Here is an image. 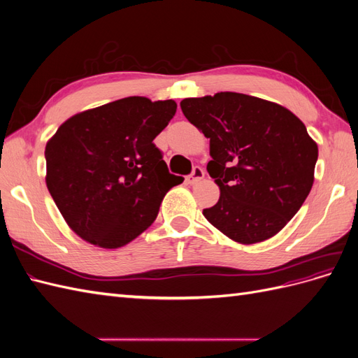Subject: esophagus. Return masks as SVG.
<instances>
[{"mask_svg": "<svg viewBox=\"0 0 358 358\" xmlns=\"http://www.w3.org/2000/svg\"><path fill=\"white\" fill-rule=\"evenodd\" d=\"M203 178H204V171H203V169H201V167H196V169L192 170L191 175H189V176H187V182L189 183V185H194V183L200 182Z\"/></svg>", "mask_w": 358, "mask_h": 358, "instance_id": "34e87169", "label": "esophagus"}]
</instances>
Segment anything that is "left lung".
Segmentation results:
<instances>
[{
	"label": "left lung",
	"instance_id": "8db88e82",
	"mask_svg": "<svg viewBox=\"0 0 358 358\" xmlns=\"http://www.w3.org/2000/svg\"><path fill=\"white\" fill-rule=\"evenodd\" d=\"M180 109L210 140L208 171L221 196L204 218L243 245L278 234L313 183L318 146L305 124L282 106L239 92L185 99Z\"/></svg>",
	"mask_w": 358,
	"mask_h": 358
}]
</instances>
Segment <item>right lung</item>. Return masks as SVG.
<instances>
[{
  "label": "right lung",
  "instance_id": "1",
  "mask_svg": "<svg viewBox=\"0 0 358 358\" xmlns=\"http://www.w3.org/2000/svg\"><path fill=\"white\" fill-rule=\"evenodd\" d=\"M173 100L127 96L67 119L46 143V185L70 229L91 245L121 248L157 218L170 175L154 138Z\"/></svg>",
  "mask_w": 358,
  "mask_h": 358
}]
</instances>
